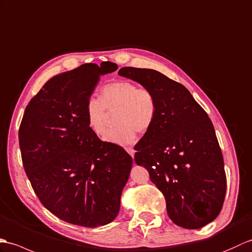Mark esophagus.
I'll return each mask as SVG.
<instances>
[{
	"label": "esophagus",
	"mask_w": 252,
	"mask_h": 252,
	"mask_svg": "<svg viewBox=\"0 0 252 252\" xmlns=\"http://www.w3.org/2000/svg\"><path fill=\"white\" fill-rule=\"evenodd\" d=\"M125 150L127 151L128 153H129V155L131 156V158H133V155H135V152H136L135 150H133L132 148H125Z\"/></svg>",
	"instance_id": "esophagus-1"
}]
</instances>
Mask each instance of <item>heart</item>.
<instances>
[{"mask_svg": "<svg viewBox=\"0 0 252 252\" xmlns=\"http://www.w3.org/2000/svg\"><path fill=\"white\" fill-rule=\"evenodd\" d=\"M158 105L154 93L148 87H138L126 80L111 82L100 91L99 99H89L85 116L89 129L103 136L107 130L109 113H114L115 127L105 140L120 145L130 144L139 135L148 132L154 125Z\"/></svg>", "mask_w": 252, "mask_h": 252, "instance_id": "1", "label": "heart"}]
</instances>
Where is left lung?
Here are the masks:
<instances>
[{
  "mask_svg": "<svg viewBox=\"0 0 252 252\" xmlns=\"http://www.w3.org/2000/svg\"><path fill=\"white\" fill-rule=\"evenodd\" d=\"M119 74L155 94L158 116L135 145V161L164 194L175 224L194 230L214 221L226 191L224 163L208 114L182 84L152 69L125 66Z\"/></svg>",
  "mask_w": 252,
  "mask_h": 252,
  "instance_id": "8db88e82",
  "label": "left lung"
}]
</instances>
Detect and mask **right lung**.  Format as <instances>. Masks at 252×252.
<instances>
[{
  "label": "right lung",
  "instance_id": "right-lung-1",
  "mask_svg": "<svg viewBox=\"0 0 252 252\" xmlns=\"http://www.w3.org/2000/svg\"><path fill=\"white\" fill-rule=\"evenodd\" d=\"M117 65L83 64L48 80L19 127L21 158L42 205L71 224L97 227L119 214L132 158L89 129L85 107L99 76Z\"/></svg>",
  "mask_w": 252,
  "mask_h": 252
}]
</instances>
